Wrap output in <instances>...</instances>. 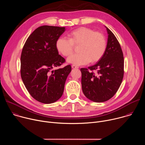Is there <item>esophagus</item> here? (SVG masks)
Masks as SVG:
<instances>
[{
  "instance_id": "1",
  "label": "esophagus",
  "mask_w": 145,
  "mask_h": 145,
  "mask_svg": "<svg viewBox=\"0 0 145 145\" xmlns=\"http://www.w3.org/2000/svg\"><path fill=\"white\" fill-rule=\"evenodd\" d=\"M72 68L73 69H77V68H78V67H77V66H76V65H72Z\"/></svg>"
}]
</instances>
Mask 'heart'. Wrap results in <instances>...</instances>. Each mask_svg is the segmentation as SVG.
<instances>
[{"mask_svg": "<svg viewBox=\"0 0 145 145\" xmlns=\"http://www.w3.org/2000/svg\"><path fill=\"white\" fill-rule=\"evenodd\" d=\"M68 38H58L56 42L57 50L65 57L71 56L74 46H79V53L68 58V62L76 65L95 63L104 56L107 49V39L104 34L93 29L81 27L68 34Z\"/></svg>", "mask_w": 145, "mask_h": 145, "instance_id": "obj_1", "label": "heart"}]
</instances>
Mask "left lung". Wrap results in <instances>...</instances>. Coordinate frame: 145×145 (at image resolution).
I'll return each mask as SVG.
<instances>
[{"mask_svg": "<svg viewBox=\"0 0 145 145\" xmlns=\"http://www.w3.org/2000/svg\"><path fill=\"white\" fill-rule=\"evenodd\" d=\"M106 27L108 35L104 56L95 65L80 69L82 92L88 99L97 103L114 96L124 75V57L120 44L113 33Z\"/></svg>", "mask_w": 145, "mask_h": 145, "instance_id": "1", "label": "left lung"}]
</instances>
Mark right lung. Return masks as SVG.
<instances>
[{
  "label": "right lung",
  "instance_id": "obj_1",
  "mask_svg": "<svg viewBox=\"0 0 145 145\" xmlns=\"http://www.w3.org/2000/svg\"><path fill=\"white\" fill-rule=\"evenodd\" d=\"M65 30L64 27L42 26L28 37L20 56V75L26 88L36 100L50 104L63 94L65 83L71 72L70 65L61 66L65 59L58 54L57 39Z\"/></svg>",
  "mask_w": 145,
  "mask_h": 145
}]
</instances>
